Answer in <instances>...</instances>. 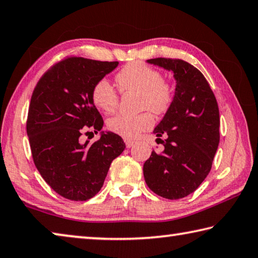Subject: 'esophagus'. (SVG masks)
I'll use <instances>...</instances> for the list:
<instances>
[{
  "mask_svg": "<svg viewBox=\"0 0 258 258\" xmlns=\"http://www.w3.org/2000/svg\"><path fill=\"white\" fill-rule=\"evenodd\" d=\"M125 142V146L130 149V147H133L135 145V141H132V139H124Z\"/></svg>",
  "mask_w": 258,
  "mask_h": 258,
  "instance_id": "obj_1",
  "label": "esophagus"
}]
</instances>
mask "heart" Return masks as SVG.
I'll list each match as a JSON object with an SVG mask.
<instances>
[{"instance_id": "b5f03b06", "label": "heart", "mask_w": 258, "mask_h": 258, "mask_svg": "<svg viewBox=\"0 0 258 258\" xmlns=\"http://www.w3.org/2000/svg\"><path fill=\"white\" fill-rule=\"evenodd\" d=\"M122 91L136 90L141 92L139 101L142 108H151L155 113H164L174 99V90L170 83L161 79L158 70L141 61L126 64L115 77ZM92 101L104 113H112L119 105V96L111 82L99 80L92 88ZM154 124L151 112L137 115L117 114L107 121V128L112 133L126 139L136 138L139 134L149 130Z\"/></svg>"}]
</instances>
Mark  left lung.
<instances>
[{"label":"left lung","mask_w":258,"mask_h":258,"mask_svg":"<svg viewBox=\"0 0 258 258\" xmlns=\"http://www.w3.org/2000/svg\"><path fill=\"white\" fill-rule=\"evenodd\" d=\"M174 74V99L163 119L155 126L157 143L143 167L152 191L166 199L187 197L200 186L212 169L219 144V111L216 98L199 70L181 59L146 60ZM162 134L167 136L161 141Z\"/></svg>","instance_id":"left-lung-1"}]
</instances>
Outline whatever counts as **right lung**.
Listing matches in <instances>:
<instances>
[{
    "instance_id": "obj_1",
    "label": "right lung",
    "mask_w": 258,
    "mask_h": 258,
    "mask_svg": "<svg viewBox=\"0 0 258 258\" xmlns=\"http://www.w3.org/2000/svg\"><path fill=\"white\" fill-rule=\"evenodd\" d=\"M117 65L67 58L46 72L34 89L26 125L34 163L53 191L66 199L95 197L112 161L125 149L119 135L101 132L104 121L91 96L95 84ZM91 130L100 132V139L83 143V134Z\"/></svg>"
}]
</instances>
